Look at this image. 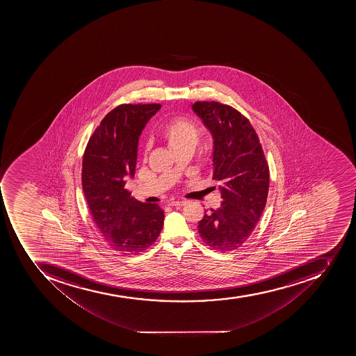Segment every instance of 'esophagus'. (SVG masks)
<instances>
[{"label":"esophagus","instance_id":"esophagus-1","mask_svg":"<svg viewBox=\"0 0 356 356\" xmlns=\"http://www.w3.org/2000/svg\"><path fill=\"white\" fill-rule=\"evenodd\" d=\"M186 204V202H184V200H181V202H170L168 204V206H171V207H181V206H184V204Z\"/></svg>","mask_w":356,"mask_h":356}]
</instances>
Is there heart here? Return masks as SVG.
Here are the masks:
<instances>
[{"label": "heart", "instance_id": "heart-1", "mask_svg": "<svg viewBox=\"0 0 356 356\" xmlns=\"http://www.w3.org/2000/svg\"><path fill=\"white\" fill-rule=\"evenodd\" d=\"M160 137L176 152L182 149H195L198 143L199 130L187 118H174L163 127Z\"/></svg>", "mask_w": 356, "mask_h": 356}]
</instances>
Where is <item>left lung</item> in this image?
<instances>
[{
  "mask_svg": "<svg viewBox=\"0 0 356 356\" xmlns=\"http://www.w3.org/2000/svg\"><path fill=\"white\" fill-rule=\"evenodd\" d=\"M193 110L213 138V179L219 182L221 206L199 221L204 244L232 252L248 241L266 206L269 168L250 120L216 101H197Z\"/></svg>",
  "mask_w": 356,
  "mask_h": 356,
  "instance_id": "left-lung-1",
  "label": "left lung"
}]
</instances>
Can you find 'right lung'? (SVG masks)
<instances>
[{
  "instance_id": "obj_1",
  "label": "right lung",
  "mask_w": 356,
  "mask_h": 356,
  "mask_svg": "<svg viewBox=\"0 0 356 356\" xmlns=\"http://www.w3.org/2000/svg\"><path fill=\"white\" fill-rule=\"evenodd\" d=\"M159 104H120L102 119L89 139L82 161V188L90 213L106 244L124 255H136L157 241L163 210L143 204L127 191L134 178L138 141Z\"/></svg>"
}]
</instances>
